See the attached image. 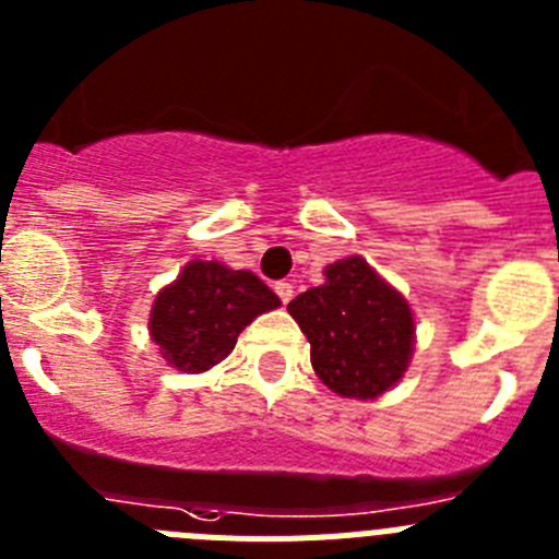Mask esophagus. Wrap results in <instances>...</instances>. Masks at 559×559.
<instances>
[{
    "label": "esophagus",
    "instance_id": "1",
    "mask_svg": "<svg viewBox=\"0 0 559 559\" xmlns=\"http://www.w3.org/2000/svg\"><path fill=\"white\" fill-rule=\"evenodd\" d=\"M274 290H276V296H280V299H283L285 305H288L290 299H294V285L285 283V280H283V283H276Z\"/></svg>",
    "mask_w": 559,
    "mask_h": 559
}]
</instances>
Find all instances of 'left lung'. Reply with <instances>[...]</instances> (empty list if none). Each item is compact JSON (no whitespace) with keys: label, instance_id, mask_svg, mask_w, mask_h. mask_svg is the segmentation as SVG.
<instances>
[{"label":"left lung","instance_id":"obj_1","mask_svg":"<svg viewBox=\"0 0 559 559\" xmlns=\"http://www.w3.org/2000/svg\"><path fill=\"white\" fill-rule=\"evenodd\" d=\"M324 276V285L288 305L310 341V364L341 397H380L412 360V308L364 257H344Z\"/></svg>","mask_w":559,"mask_h":559}]
</instances>
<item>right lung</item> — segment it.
Listing matches in <instances>:
<instances>
[{"mask_svg":"<svg viewBox=\"0 0 559 559\" xmlns=\"http://www.w3.org/2000/svg\"><path fill=\"white\" fill-rule=\"evenodd\" d=\"M280 308V296L251 271L218 260H190L151 308V341L179 372H206L235 349L260 313Z\"/></svg>","mask_w":559,"mask_h":559,"instance_id":"add662e5","label":"right lung"}]
</instances>
